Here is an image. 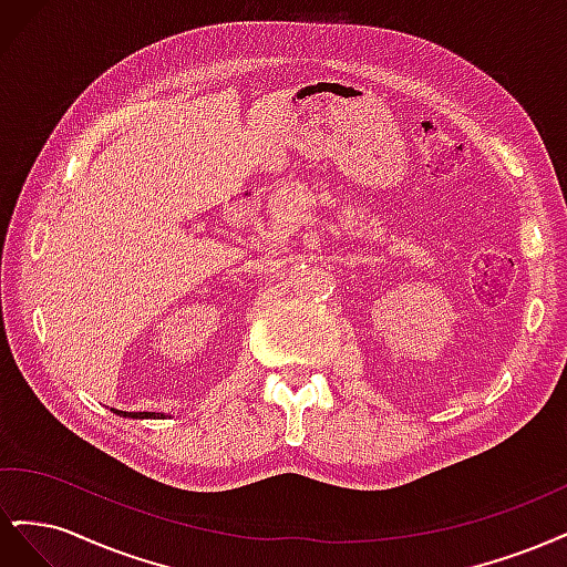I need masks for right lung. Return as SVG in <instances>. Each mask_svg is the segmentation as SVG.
<instances>
[{
  "instance_id": "1",
  "label": "right lung",
  "mask_w": 567,
  "mask_h": 567,
  "mask_svg": "<svg viewBox=\"0 0 567 567\" xmlns=\"http://www.w3.org/2000/svg\"><path fill=\"white\" fill-rule=\"evenodd\" d=\"M115 414H123L127 419H156V414H153V411H115Z\"/></svg>"
}]
</instances>
